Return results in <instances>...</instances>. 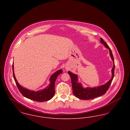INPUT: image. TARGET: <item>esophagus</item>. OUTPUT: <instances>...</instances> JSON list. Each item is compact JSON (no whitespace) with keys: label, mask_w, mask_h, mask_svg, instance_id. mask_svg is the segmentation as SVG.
<instances>
[{"label":"esophagus","mask_w":130,"mask_h":130,"mask_svg":"<svg viewBox=\"0 0 130 130\" xmlns=\"http://www.w3.org/2000/svg\"><path fill=\"white\" fill-rule=\"evenodd\" d=\"M66 69H68V68H66Z\"/></svg>","instance_id":"obj_1"}]
</instances>
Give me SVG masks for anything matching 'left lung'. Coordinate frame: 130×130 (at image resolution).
<instances>
[{"label":"left lung","mask_w":130,"mask_h":130,"mask_svg":"<svg viewBox=\"0 0 130 130\" xmlns=\"http://www.w3.org/2000/svg\"><path fill=\"white\" fill-rule=\"evenodd\" d=\"M100 42L109 51L110 56L112 61L113 63V65L111 69V78L103 85H101L99 86L84 88L83 86L80 82H79L78 76L76 74L71 72L69 71L68 74L71 77L72 85L73 88V93L74 95L78 99L83 100H89L93 99L94 98L100 96L104 94L108 90L111 84V82L114 77L115 72V62L113 55L111 52V50L102 38H100Z\"/></svg>","instance_id":"1"}]
</instances>
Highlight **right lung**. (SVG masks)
I'll return each mask as SVG.
<instances>
[{
  "label": "right lung",
  "instance_id": "add662e5",
  "mask_svg": "<svg viewBox=\"0 0 130 130\" xmlns=\"http://www.w3.org/2000/svg\"><path fill=\"white\" fill-rule=\"evenodd\" d=\"M14 66L13 63L12 64V72L13 76L18 86L19 92L25 98L31 99L37 102H44L48 101L53 98L55 93V84L56 79L58 75L62 73V69L57 70L50 77V84L42 90H40L37 91H35L28 90L20 85L18 82L14 73Z\"/></svg>",
  "mask_w": 130,
  "mask_h": 130
}]
</instances>
